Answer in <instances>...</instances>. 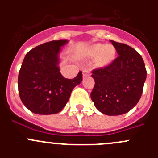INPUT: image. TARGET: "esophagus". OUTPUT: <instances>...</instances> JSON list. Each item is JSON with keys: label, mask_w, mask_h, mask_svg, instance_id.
I'll list each match as a JSON object with an SVG mask.
<instances>
[{"label": "esophagus", "mask_w": 158, "mask_h": 158, "mask_svg": "<svg viewBox=\"0 0 158 158\" xmlns=\"http://www.w3.org/2000/svg\"><path fill=\"white\" fill-rule=\"evenodd\" d=\"M90 75V70L89 69H84L83 70V77H87Z\"/></svg>", "instance_id": "obj_1"}]
</instances>
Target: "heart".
<instances>
[{
	"label": "heart",
	"instance_id": "heart-1",
	"mask_svg": "<svg viewBox=\"0 0 158 158\" xmlns=\"http://www.w3.org/2000/svg\"><path fill=\"white\" fill-rule=\"evenodd\" d=\"M115 50L111 45H104L97 43L89 50V55L96 56V63L99 65H105L112 61L115 58Z\"/></svg>",
	"mask_w": 158,
	"mask_h": 158
}]
</instances>
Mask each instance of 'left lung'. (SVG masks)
<instances>
[{
  "instance_id": "8db88e82",
  "label": "left lung",
  "mask_w": 158,
  "mask_h": 158,
  "mask_svg": "<svg viewBox=\"0 0 158 158\" xmlns=\"http://www.w3.org/2000/svg\"><path fill=\"white\" fill-rule=\"evenodd\" d=\"M111 43L118 55L109 65L92 71L95 85L91 99L104 115H119L131 111L140 100L146 69L135 49L112 40Z\"/></svg>"
}]
</instances>
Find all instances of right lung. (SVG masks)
<instances>
[{"label": "right lung", "instance_id": "obj_1", "mask_svg": "<svg viewBox=\"0 0 158 158\" xmlns=\"http://www.w3.org/2000/svg\"><path fill=\"white\" fill-rule=\"evenodd\" d=\"M67 40H54L31 50L18 76V90L25 107L38 115L57 114L66 105L73 88L82 81V72L73 79L60 73L58 54Z\"/></svg>", "mask_w": 158, "mask_h": 158}]
</instances>
